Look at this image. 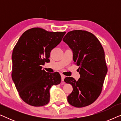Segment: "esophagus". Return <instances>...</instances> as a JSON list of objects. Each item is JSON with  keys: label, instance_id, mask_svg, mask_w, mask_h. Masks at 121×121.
Returning a JSON list of instances; mask_svg holds the SVG:
<instances>
[{"label": "esophagus", "instance_id": "obj_1", "mask_svg": "<svg viewBox=\"0 0 121 121\" xmlns=\"http://www.w3.org/2000/svg\"><path fill=\"white\" fill-rule=\"evenodd\" d=\"M61 78H62V82H63L64 79V78H65V76H64V75H63V74H61ZM63 84H64L63 82Z\"/></svg>", "mask_w": 121, "mask_h": 121}]
</instances>
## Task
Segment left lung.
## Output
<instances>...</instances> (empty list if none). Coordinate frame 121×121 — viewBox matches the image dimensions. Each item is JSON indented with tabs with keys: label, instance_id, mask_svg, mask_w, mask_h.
I'll return each mask as SVG.
<instances>
[{
	"label": "left lung",
	"instance_id": "obj_1",
	"mask_svg": "<svg viewBox=\"0 0 121 121\" xmlns=\"http://www.w3.org/2000/svg\"><path fill=\"white\" fill-rule=\"evenodd\" d=\"M63 41L72 50L80 75L78 80L72 77L64 79L73 88L67 100L75 107L87 106L100 96L107 73L104 48L96 36L86 31H70Z\"/></svg>",
	"mask_w": 121,
	"mask_h": 121
}]
</instances>
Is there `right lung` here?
Wrapping results in <instances>:
<instances>
[{"label":"right lung","instance_id":"obj_1","mask_svg":"<svg viewBox=\"0 0 121 121\" xmlns=\"http://www.w3.org/2000/svg\"><path fill=\"white\" fill-rule=\"evenodd\" d=\"M65 32H48L35 27L26 31L13 49L11 77L20 96L36 107L49 101V90L60 83L58 72L47 73L42 65L49 62L51 51L62 41Z\"/></svg>","mask_w":121,"mask_h":121}]
</instances>
